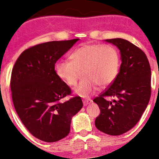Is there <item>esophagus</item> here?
I'll return each instance as SVG.
<instances>
[{
    "label": "esophagus",
    "mask_w": 159,
    "mask_h": 159,
    "mask_svg": "<svg viewBox=\"0 0 159 159\" xmlns=\"http://www.w3.org/2000/svg\"><path fill=\"white\" fill-rule=\"evenodd\" d=\"M92 103L91 99H84L83 100V104H84V106H87L88 104H90Z\"/></svg>",
    "instance_id": "obj_1"
}]
</instances>
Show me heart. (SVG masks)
Returning <instances> with one entry per match:
<instances>
[{
    "mask_svg": "<svg viewBox=\"0 0 159 159\" xmlns=\"http://www.w3.org/2000/svg\"><path fill=\"white\" fill-rule=\"evenodd\" d=\"M71 61L60 60L55 65V72L66 84L77 83L79 70L82 69L84 79L74 88V92L82 97L93 94L99 84H111L118 75L119 56L110 45L83 44L70 56Z\"/></svg>",
    "mask_w": 159,
    "mask_h": 159,
    "instance_id": "b5f03b06",
    "label": "heart"
}]
</instances>
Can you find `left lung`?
<instances>
[{"instance_id":"left-lung-1","label":"left lung","mask_w":159,"mask_h":159,"mask_svg":"<svg viewBox=\"0 0 159 159\" xmlns=\"http://www.w3.org/2000/svg\"><path fill=\"white\" fill-rule=\"evenodd\" d=\"M104 41L119 49L121 64L112 84L93 100L101 111L94 124L102 132L118 136L132 129L148 106L151 67L145 53L129 41L121 38ZM107 96L114 97L115 99L107 101L105 99Z\"/></svg>"}]
</instances>
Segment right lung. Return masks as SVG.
I'll return each mask as SVG.
<instances>
[{
  "mask_svg": "<svg viewBox=\"0 0 159 159\" xmlns=\"http://www.w3.org/2000/svg\"><path fill=\"white\" fill-rule=\"evenodd\" d=\"M79 40L52 41L27 49L12 70L11 89L17 114L32 135L45 142L66 137L72 116L83 107L80 97L61 102L71 89L55 70L56 62Z\"/></svg>",
  "mask_w": 159,
  "mask_h": 159,
  "instance_id": "add662e5",
  "label": "right lung"
}]
</instances>
